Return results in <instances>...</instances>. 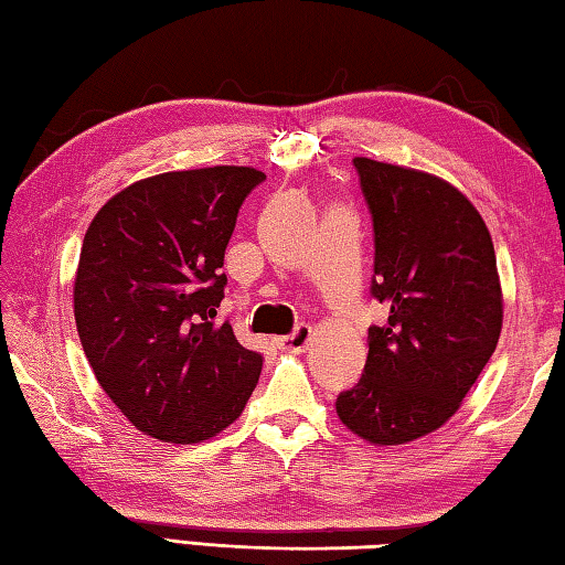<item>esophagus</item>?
I'll return each instance as SVG.
<instances>
[{
  "label": "esophagus",
  "mask_w": 565,
  "mask_h": 565,
  "mask_svg": "<svg viewBox=\"0 0 565 565\" xmlns=\"http://www.w3.org/2000/svg\"><path fill=\"white\" fill-rule=\"evenodd\" d=\"M310 337H312V329L307 324H300L295 329L292 334H285L278 339V344L287 351H305V347L310 344Z\"/></svg>",
  "instance_id": "34e87169"
}]
</instances>
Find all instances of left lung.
Returning <instances> with one entry per match:
<instances>
[{
  "mask_svg": "<svg viewBox=\"0 0 565 565\" xmlns=\"http://www.w3.org/2000/svg\"><path fill=\"white\" fill-rule=\"evenodd\" d=\"M374 223L371 297L388 307L369 327L364 374L337 396L359 438L403 445L448 423L502 332L492 236L462 191L398 164L354 157Z\"/></svg>",
  "mask_w": 565,
  "mask_h": 565,
  "instance_id": "1",
  "label": "left lung"
}]
</instances>
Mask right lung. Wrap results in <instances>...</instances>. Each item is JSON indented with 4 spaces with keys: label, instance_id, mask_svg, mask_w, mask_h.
I'll use <instances>...</instances> for the list:
<instances>
[{
    "label": "right lung",
    "instance_id": "right-lung-1",
    "mask_svg": "<svg viewBox=\"0 0 565 565\" xmlns=\"http://www.w3.org/2000/svg\"><path fill=\"white\" fill-rule=\"evenodd\" d=\"M265 179L250 167L164 172L122 189L83 238L73 312L95 379L137 430L191 445L238 418L263 356L218 322L223 253Z\"/></svg>",
    "mask_w": 565,
    "mask_h": 565
}]
</instances>
